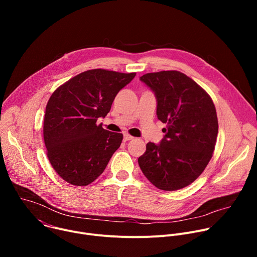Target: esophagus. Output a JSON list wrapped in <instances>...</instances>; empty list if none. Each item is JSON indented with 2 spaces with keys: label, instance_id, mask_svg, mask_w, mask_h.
Returning <instances> with one entry per match:
<instances>
[{
  "label": "esophagus",
  "instance_id": "obj_1",
  "mask_svg": "<svg viewBox=\"0 0 257 257\" xmlns=\"http://www.w3.org/2000/svg\"><path fill=\"white\" fill-rule=\"evenodd\" d=\"M134 137L129 135V134H124V141H129V140H132Z\"/></svg>",
  "mask_w": 257,
  "mask_h": 257
}]
</instances>
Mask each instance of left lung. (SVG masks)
I'll list each match as a JSON object with an SVG mask.
<instances>
[{
  "label": "left lung",
  "instance_id": "obj_1",
  "mask_svg": "<svg viewBox=\"0 0 257 257\" xmlns=\"http://www.w3.org/2000/svg\"><path fill=\"white\" fill-rule=\"evenodd\" d=\"M140 80L155 92L158 119L167 128L160 144H146L139 167L157 188L182 189L212 157L218 131L215 106L203 88L179 71L148 73Z\"/></svg>",
  "mask_w": 257,
  "mask_h": 257
}]
</instances>
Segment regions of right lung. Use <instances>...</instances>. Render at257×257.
I'll list each match as a JSON object with an SVG mask.
<instances>
[{"label": "right lung", "instance_id": "add662e5", "mask_svg": "<svg viewBox=\"0 0 257 257\" xmlns=\"http://www.w3.org/2000/svg\"><path fill=\"white\" fill-rule=\"evenodd\" d=\"M136 73L92 69L80 73L51 95L44 120L48 159L57 174L75 186H86L104 171L120 148L123 134L97 125L117 93Z\"/></svg>", "mask_w": 257, "mask_h": 257}]
</instances>
